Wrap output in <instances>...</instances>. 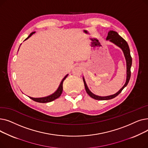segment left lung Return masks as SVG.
<instances>
[{
  "label": "left lung",
  "instance_id": "1",
  "mask_svg": "<svg viewBox=\"0 0 148 148\" xmlns=\"http://www.w3.org/2000/svg\"><path fill=\"white\" fill-rule=\"evenodd\" d=\"M106 40H109L110 42H113L115 45L118 46L119 47H120L122 49V50L123 51L124 56H125V58L126 62H127V79H126V82H125V84L123 85V87L117 93H116V94L112 95H109V96L100 97V96H98V95L94 94L92 92H91L90 91V90L89 89L87 84L86 83V82H85V80H84V77H83L85 89H86V91L88 93V94L91 98H94L95 99H97V100L111 99L112 98H115L116 96H118L122 92V90L124 89V88L127 86V84L130 81V77H131V65H132V58H131V54H130V48H129V46L128 45V43L117 32H115V31H113V30H110L109 32H108Z\"/></svg>",
  "mask_w": 148,
  "mask_h": 148
}]
</instances>
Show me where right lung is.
<instances>
[{
  "label": "right lung",
  "mask_w": 148,
  "mask_h": 148,
  "mask_svg": "<svg viewBox=\"0 0 148 148\" xmlns=\"http://www.w3.org/2000/svg\"><path fill=\"white\" fill-rule=\"evenodd\" d=\"M35 32H33L31 33L29 36L25 40H27V39L30 37L31 36H32L34 34H35ZM68 74L66 75L65 77H64V78L62 79V82H60V85L59 88H58V89L56 90V92H54L53 94L49 95V96H47V97H42V98H32V97H29L30 99H32V100L35 101L36 102H38V103H49V102H51V101H54V99H56L57 98H58L62 94V90H63V82L64 81V80L66 78V77L68 76Z\"/></svg>",
  "instance_id": "1"
}]
</instances>
